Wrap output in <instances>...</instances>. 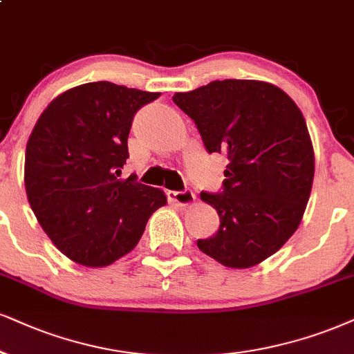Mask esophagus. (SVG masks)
Listing matches in <instances>:
<instances>
[{"label": "esophagus", "instance_id": "obj_1", "mask_svg": "<svg viewBox=\"0 0 354 354\" xmlns=\"http://www.w3.org/2000/svg\"><path fill=\"white\" fill-rule=\"evenodd\" d=\"M167 197H169L170 203H176V205H178V207H189V205L195 202L194 192L189 189H185L182 192H169Z\"/></svg>", "mask_w": 354, "mask_h": 354}]
</instances>
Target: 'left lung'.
<instances>
[{"instance_id": "8db88e82", "label": "left lung", "mask_w": 354, "mask_h": 354, "mask_svg": "<svg viewBox=\"0 0 354 354\" xmlns=\"http://www.w3.org/2000/svg\"><path fill=\"white\" fill-rule=\"evenodd\" d=\"M174 103L197 124L208 152L228 159L223 192L200 198L220 216L198 250L246 269L287 243L310 198L315 154L302 111L286 91L259 80H215Z\"/></svg>"}]
</instances>
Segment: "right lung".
Returning <instances> with one entry per match:
<instances>
[{
	"label": "right lung",
	"instance_id": "add662e5",
	"mask_svg": "<svg viewBox=\"0 0 354 354\" xmlns=\"http://www.w3.org/2000/svg\"><path fill=\"white\" fill-rule=\"evenodd\" d=\"M160 93L111 82L73 86L52 100L26 146L24 185L55 248L86 268L128 254L167 203L160 189L121 178L134 113Z\"/></svg>",
	"mask_w": 354,
	"mask_h": 354
}]
</instances>
